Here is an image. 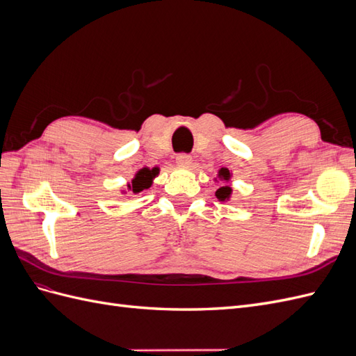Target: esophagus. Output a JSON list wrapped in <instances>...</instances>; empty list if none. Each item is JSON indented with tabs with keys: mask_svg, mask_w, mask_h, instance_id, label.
Returning <instances> with one entry per match:
<instances>
[{
	"mask_svg": "<svg viewBox=\"0 0 356 356\" xmlns=\"http://www.w3.org/2000/svg\"><path fill=\"white\" fill-rule=\"evenodd\" d=\"M191 163V156L187 153H179L177 156V165L178 166H188Z\"/></svg>",
	"mask_w": 356,
	"mask_h": 356,
	"instance_id": "1",
	"label": "esophagus"
}]
</instances>
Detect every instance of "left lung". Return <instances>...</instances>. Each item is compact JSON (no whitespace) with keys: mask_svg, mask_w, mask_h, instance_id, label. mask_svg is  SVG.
<instances>
[{"mask_svg":"<svg viewBox=\"0 0 356 356\" xmlns=\"http://www.w3.org/2000/svg\"><path fill=\"white\" fill-rule=\"evenodd\" d=\"M218 177H220L221 179H224V181H229V179H230V172H229V169L221 168ZM230 195H232V188H230L229 186H222V187H220L217 191H215V196H217V199L221 200V202L227 200V199L230 197Z\"/></svg>","mask_w":356,"mask_h":356,"instance_id":"8db88e82","label":"left lung"}]
</instances>
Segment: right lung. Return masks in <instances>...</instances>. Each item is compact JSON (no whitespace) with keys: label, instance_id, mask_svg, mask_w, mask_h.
<instances>
[{"label":"right lung","instance_id":"obj_1","mask_svg":"<svg viewBox=\"0 0 356 356\" xmlns=\"http://www.w3.org/2000/svg\"><path fill=\"white\" fill-rule=\"evenodd\" d=\"M157 174H159V168H153V169L144 168V169H141L135 175V178L132 179V184L129 186V188H131V191L135 193V195H136V193H141L145 188H149V187H152L153 178Z\"/></svg>","mask_w":356,"mask_h":356}]
</instances>
